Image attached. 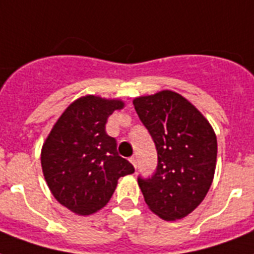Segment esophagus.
<instances>
[{
    "instance_id": "34e87169",
    "label": "esophagus",
    "mask_w": 254,
    "mask_h": 254,
    "mask_svg": "<svg viewBox=\"0 0 254 254\" xmlns=\"http://www.w3.org/2000/svg\"><path fill=\"white\" fill-rule=\"evenodd\" d=\"M129 161H130L131 165H133V166H134V169L137 170V159H135L134 157H131V158H129Z\"/></svg>"
}]
</instances>
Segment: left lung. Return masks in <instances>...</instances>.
<instances>
[{
	"mask_svg": "<svg viewBox=\"0 0 254 254\" xmlns=\"http://www.w3.org/2000/svg\"><path fill=\"white\" fill-rule=\"evenodd\" d=\"M133 105L158 155L153 175L138 177L145 201L165 220L187 216L203 201L212 183L217 155L213 129L175 92L137 97Z\"/></svg>",
	"mask_w": 254,
	"mask_h": 254,
	"instance_id": "obj_1",
	"label": "left lung"
}]
</instances>
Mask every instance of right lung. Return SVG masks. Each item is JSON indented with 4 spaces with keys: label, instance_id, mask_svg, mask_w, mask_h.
<instances>
[{
    "label": "right lung",
    "instance_id": "add662e5",
    "mask_svg": "<svg viewBox=\"0 0 254 254\" xmlns=\"http://www.w3.org/2000/svg\"><path fill=\"white\" fill-rule=\"evenodd\" d=\"M124 107L120 100L85 96L59 117L42 147V170L61 204L91 215L107 204L119 178L134 173L105 131L108 117Z\"/></svg>",
    "mask_w": 254,
    "mask_h": 254
}]
</instances>
